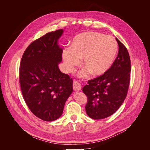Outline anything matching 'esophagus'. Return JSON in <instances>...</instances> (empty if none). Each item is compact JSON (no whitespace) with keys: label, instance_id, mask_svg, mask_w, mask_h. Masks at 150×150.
Segmentation results:
<instances>
[{"label":"esophagus","instance_id":"1","mask_svg":"<svg viewBox=\"0 0 150 150\" xmlns=\"http://www.w3.org/2000/svg\"><path fill=\"white\" fill-rule=\"evenodd\" d=\"M72 86H73V89L75 91H80L81 89V84L78 82V81H74L73 84H72Z\"/></svg>","mask_w":150,"mask_h":150}]
</instances>
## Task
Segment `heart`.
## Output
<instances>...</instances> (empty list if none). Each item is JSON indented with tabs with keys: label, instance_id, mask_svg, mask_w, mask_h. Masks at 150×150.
I'll return each mask as SVG.
<instances>
[{
	"label": "heart",
	"instance_id": "heart-1",
	"mask_svg": "<svg viewBox=\"0 0 150 150\" xmlns=\"http://www.w3.org/2000/svg\"><path fill=\"white\" fill-rule=\"evenodd\" d=\"M117 53V44L114 38L89 31L75 36L70 48L63 50L62 59L67 69L72 71L83 58V64L87 69L81 72V77H86L90 72L94 76H101L110 69Z\"/></svg>",
	"mask_w": 150,
	"mask_h": 150
}]
</instances>
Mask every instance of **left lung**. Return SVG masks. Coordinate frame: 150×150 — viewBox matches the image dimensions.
Listing matches in <instances>:
<instances>
[{
  "label": "left lung",
  "instance_id": "obj_1",
  "mask_svg": "<svg viewBox=\"0 0 150 150\" xmlns=\"http://www.w3.org/2000/svg\"><path fill=\"white\" fill-rule=\"evenodd\" d=\"M119 51L116 59L106 73L89 80L83 88L87 96L85 109L94 120H101L112 115L125 99L129 86L131 61L128 50L116 38Z\"/></svg>",
  "mask_w": 150,
  "mask_h": 150
}]
</instances>
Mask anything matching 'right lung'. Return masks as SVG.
Instances as JSON below:
<instances>
[{"instance_id":"1","label":"right lung","mask_w":150,"mask_h":150,"mask_svg":"<svg viewBox=\"0 0 150 150\" xmlns=\"http://www.w3.org/2000/svg\"><path fill=\"white\" fill-rule=\"evenodd\" d=\"M62 29L47 33L27 47L22 57L19 83L24 101L30 111L46 121L58 119L72 93V79L61 72L58 64L62 49L57 40Z\"/></svg>"}]
</instances>
